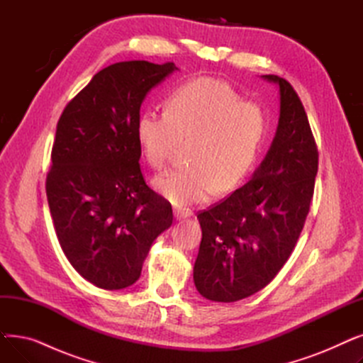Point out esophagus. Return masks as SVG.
Listing matches in <instances>:
<instances>
[{"instance_id":"obj_1","label":"esophagus","mask_w":363,"mask_h":363,"mask_svg":"<svg viewBox=\"0 0 363 363\" xmlns=\"http://www.w3.org/2000/svg\"><path fill=\"white\" fill-rule=\"evenodd\" d=\"M174 216L177 220H181V219H186V218H191L193 216V212L189 211V208H174Z\"/></svg>"}]
</instances>
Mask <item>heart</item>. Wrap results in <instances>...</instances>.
Instances as JSON below:
<instances>
[{"label":"heart","instance_id":"b5f03b06","mask_svg":"<svg viewBox=\"0 0 363 363\" xmlns=\"http://www.w3.org/2000/svg\"><path fill=\"white\" fill-rule=\"evenodd\" d=\"M268 132L260 106L242 101L230 84L197 78L169 94L166 111L147 110L137 121V140L150 166L160 169L188 141L185 167L163 172L152 184L177 206L226 193L250 174Z\"/></svg>","mask_w":363,"mask_h":363}]
</instances>
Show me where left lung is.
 Listing matches in <instances>:
<instances>
[{
    "label": "left lung",
    "instance_id": "1",
    "mask_svg": "<svg viewBox=\"0 0 363 363\" xmlns=\"http://www.w3.org/2000/svg\"><path fill=\"white\" fill-rule=\"evenodd\" d=\"M279 86L275 138L252 179L199 213L201 242L194 263L199 293L231 303L264 289L293 253L306 222L318 174V148L297 92Z\"/></svg>",
    "mask_w": 363,
    "mask_h": 363
}]
</instances>
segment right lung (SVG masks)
Returning a JSON list of instances; mask_svg holds the SVG:
<instances>
[{
    "label": "right lung",
    "mask_w": 363,
    "mask_h": 363,
    "mask_svg": "<svg viewBox=\"0 0 363 363\" xmlns=\"http://www.w3.org/2000/svg\"><path fill=\"white\" fill-rule=\"evenodd\" d=\"M174 63L110 65L66 106L47 175L55 234L70 264L104 290L129 287L150 247L172 225V206L145 184L137 121L145 95Z\"/></svg>",
    "instance_id": "1"
}]
</instances>
